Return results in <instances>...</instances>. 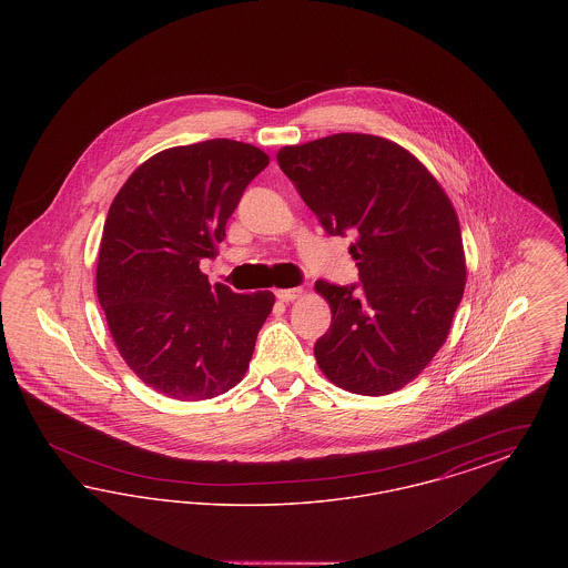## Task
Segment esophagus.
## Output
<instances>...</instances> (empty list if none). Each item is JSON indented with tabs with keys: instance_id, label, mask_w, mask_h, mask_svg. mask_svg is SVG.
<instances>
[{
	"instance_id": "esophagus-1",
	"label": "esophagus",
	"mask_w": 568,
	"mask_h": 568,
	"mask_svg": "<svg viewBox=\"0 0 568 568\" xmlns=\"http://www.w3.org/2000/svg\"><path fill=\"white\" fill-rule=\"evenodd\" d=\"M276 297L281 302H294L297 297H302V287H292V290H278Z\"/></svg>"
}]
</instances>
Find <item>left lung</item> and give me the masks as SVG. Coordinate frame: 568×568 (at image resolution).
<instances>
[{"label":"left lung","instance_id":"1","mask_svg":"<svg viewBox=\"0 0 568 568\" xmlns=\"http://www.w3.org/2000/svg\"><path fill=\"white\" fill-rule=\"evenodd\" d=\"M332 236L352 234L362 285L317 281L332 324L315 357L334 385L385 396L417 377L447 341L466 283L452 200L400 144L332 134L276 153Z\"/></svg>","mask_w":568,"mask_h":568}]
</instances>
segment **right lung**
<instances>
[{
  "label": "right lung",
  "instance_id": "right-lung-1",
  "mask_svg": "<svg viewBox=\"0 0 568 568\" xmlns=\"http://www.w3.org/2000/svg\"><path fill=\"white\" fill-rule=\"evenodd\" d=\"M271 163L246 142L215 138L140 163L114 195L95 287L112 341L135 377L174 400H206L243 381L274 294L209 283L244 187Z\"/></svg>",
  "mask_w": 568,
  "mask_h": 568
}]
</instances>
